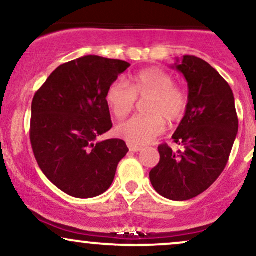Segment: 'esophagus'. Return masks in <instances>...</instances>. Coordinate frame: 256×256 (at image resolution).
I'll return each mask as SVG.
<instances>
[{
    "label": "esophagus",
    "instance_id": "1",
    "mask_svg": "<svg viewBox=\"0 0 256 256\" xmlns=\"http://www.w3.org/2000/svg\"><path fill=\"white\" fill-rule=\"evenodd\" d=\"M128 149H130V152H134L142 150V148H140V146H134V144H128Z\"/></svg>",
    "mask_w": 256,
    "mask_h": 256
}]
</instances>
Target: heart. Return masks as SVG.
<instances>
[{"label": "heart", "mask_w": 256, "mask_h": 256, "mask_svg": "<svg viewBox=\"0 0 256 256\" xmlns=\"http://www.w3.org/2000/svg\"><path fill=\"white\" fill-rule=\"evenodd\" d=\"M137 98L146 100L148 116H136L122 122L116 134L134 146L150 143L168 122H179L188 107L186 94L174 85L171 74L160 68H146L132 78L130 85L124 79H116L108 88L106 100L116 118H125L134 110Z\"/></svg>", "instance_id": "obj_1"}]
</instances>
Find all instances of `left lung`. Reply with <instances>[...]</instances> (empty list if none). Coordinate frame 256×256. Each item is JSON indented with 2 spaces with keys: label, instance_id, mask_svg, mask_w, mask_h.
Returning a JSON list of instances; mask_svg holds the SVG:
<instances>
[{
  "label": "left lung",
  "instance_id": "obj_1",
  "mask_svg": "<svg viewBox=\"0 0 256 256\" xmlns=\"http://www.w3.org/2000/svg\"><path fill=\"white\" fill-rule=\"evenodd\" d=\"M172 68L184 76L189 90L185 116L172 136L184 149L158 146L160 161L149 178L161 196L186 201L206 192L224 171L238 118L230 85L210 64L185 55Z\"/></svg>",
  "mask_w": 256,
  "mask_h": 256
}]
</instances>
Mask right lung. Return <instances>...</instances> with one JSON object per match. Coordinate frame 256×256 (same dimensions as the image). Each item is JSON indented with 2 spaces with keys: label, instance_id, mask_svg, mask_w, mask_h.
Segmentation results:
<instances>
[{
  "label": "right lung",
  "instance_id": "obj_1",
  "mask_svg": "<svg viewBox=\"0 0 256 256\" xmlns=\"http://www.w3.org/2000/svg\"><path fill=\"white\" fill-rule=\"evenodd\" d=\"M130 67L86 55L58 66L34 94L30 140L38 166L55 186L77 198L110 189L128 148L122 140H98L112 128L106 94Z\"/></svg>",
  "mask_w": 256,
  "mask_h": 256
}]
</instances>
